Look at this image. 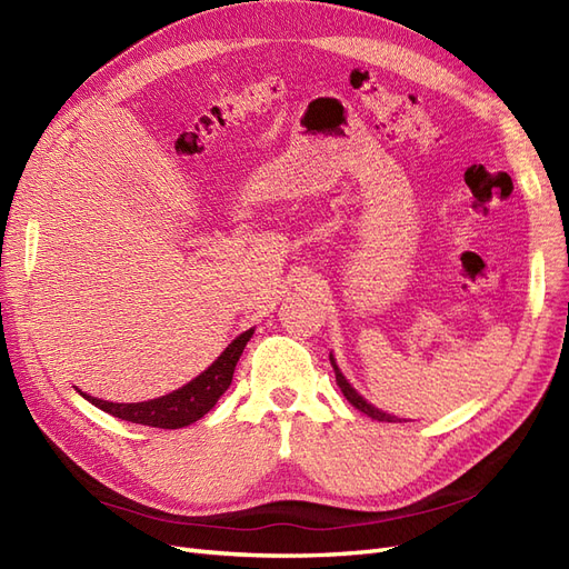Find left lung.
<instances>
[{"instance_id": "1", "label": "left lung", "mask_w": 569, "mask_h": 569, "mask_svg": "<svg viewBox=\"0 0 569 569\" xmlns=\"http://www.w3.org/2000/svg\"><path fill=\"white\" fill-rule=\"evenodd\" d=\"M330 363H332V368H335V377H337V387L341 389V393L347 396V401L353 406V408H358L360 412H366L368 418H372V420H380V422H401L403 418H399V416H391V412H385L382 408H377V406H372L366 396H360V391L347 380V377H343V372H341V368L337 366V358L330 353Z\"/></svg>"}]
</instances>
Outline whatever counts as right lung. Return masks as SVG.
<instances>
[{"label":"right lung","mask_w":569,"mask_h":569,"mask_svg":"<svg viewBox=\"0 0 569 569\" xmlns=\"http://www.w3.org/2000/svg\"><path fill=\"white\" fill-rule=\"evenodd\" d=\"M251 337H253V327L239 335L237 339H232L228 343V349L222 351L201 375H197L192 382H187L184 387L170 391L166 396H159V399H149L140 403H113V401H104V399H97V396L84 393L78 387L76 389L80 391L82 399H88L92 406L109 412L113 418L128 420L134 425L180 429L201 420L206 412L218 403L220 396L228 391V387L232 385L237 360L242 356L247 341Z\"/></svg>","instance_id":"right-lung-1"}]
</instances>
